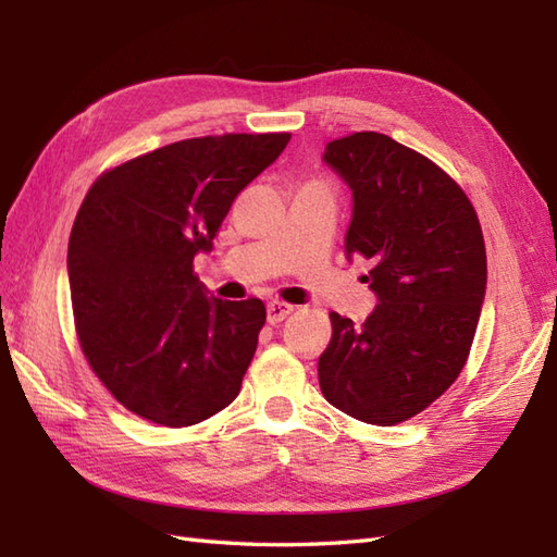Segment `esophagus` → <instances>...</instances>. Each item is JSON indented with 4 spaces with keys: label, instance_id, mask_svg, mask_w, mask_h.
Masks as SVG:
<instances>
[{
    "label": "esophagus",
    "instance_id": "obj_1",
    "mask_svg": "<svg viewBox=\"0 0 557 557\" xmlns=\"http://www.w3.org/2000/svg\"><path fill=\"white\" fill-rule=\"evenodd\" d=\"M292 311H294L292 304H285V301H270V304H268V323H270V325L282 323Z\"/></svg>",
    "mask_w": 557,
    "mask_h": 557
}]
</instances>
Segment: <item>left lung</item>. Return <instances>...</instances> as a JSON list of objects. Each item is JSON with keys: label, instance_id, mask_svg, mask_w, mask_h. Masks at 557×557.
Wrapping results in <instances>:
<instances>
[{"label": "left lung", "instance_id": "8db88e82", "mask_svg": "<svg viewBox=\"0 0 557 557\" xmlns=\"http://www.w3.org/2000/svg\"><path fill=\"white\" fill-rule=\"evenodd\" d=\"M323 162L351 188L345 251L371 258L363 280L377 306L361 327L330 313L333 339L318 359V381L339 411L395 425L465 369L486 297L481 224L437 164L385 134L337 138Z\"/></svg>", "mask_w": 557, "mask_h": 557}]
</instances>
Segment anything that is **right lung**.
I'll use <instances>...</instances> for the list:
<instances>
[{
    "instance_id": "add662e5",
    "label": "right lung",
    "mask_w": 557,
    "mask_h": 557,
    "mask_svg": "<svg viewBox=\"0 0 557 557\" xmlns=\"http://www.w3.org/2000/svg\"><path fill=\"white\" fill-rule=\"evenodd\" d=\"M289 138L180 140L104 172L83 198L66 256L78 342L92 373L140 419L184 429L239 395L265 306L212 297L194 258Z\"/></svg>"
}]
</instances>
